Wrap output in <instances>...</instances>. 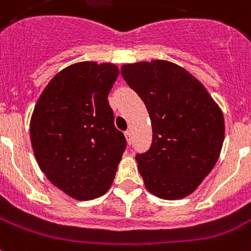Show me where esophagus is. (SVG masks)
Returning a JSON list of instances; mask_svg holds the SVG:
<instances>
[{
	"label": "esophagus",
	"mask_w": 251,
	"mask_h": 251,
	"mask_svg": "<svg viewBox=\"0 0 251 251\" xmlns=\"http://www.w3.org/2000/svg\"><path fill=\"white\" fill-rule=\"evenodd\" d=\"M125 136H126V140H127V143L131 144L132 142V134L130 130H127V131H125Z\"/></svg>",
	"instance_id": "esophagus-1"
}]
</instances>
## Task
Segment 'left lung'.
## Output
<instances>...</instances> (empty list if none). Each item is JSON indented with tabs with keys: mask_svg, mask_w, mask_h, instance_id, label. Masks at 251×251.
I'll use <instances>...</instances> for the list:
<instances>
[{
	"mask_svg": "<svg viewBox=\"0 0 251 251\" xmlns=\"http://www.w3.org/2000/svg\"><path fill=\"white\" fill-rule=\"evenodd\" d=\"M121 75L144 101L152 144L135 156L146 188L164 200L188 196L217 164L225 117L202 83L168 60L125 64Z\"/></svg>",
	"mask_w": 251,
	"mask_h": 251,
	"instance_id": "1",
	"label": "left lung"
}]
</instances>
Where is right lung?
<instances>
[{"label":"right lung","instance_id":"right-lung-1","mask_svg":"<svg viewBox=\"0 0 251 251\" xmlns=\"http://www.w3.org/2000/svg\"><path fill=\"white\" fill-rule=\"evenodd\" d=\"M119 73L112 63L72 64L52 77L34 105V157L46 178L73 199L103 196L126 148L108 103Z\"/></svg>","mask_w":251,"mask_h":251}]
</instances>
